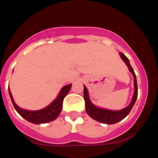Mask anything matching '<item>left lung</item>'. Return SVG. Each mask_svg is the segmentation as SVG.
<instances>
[{"label": "left lung", "instance_id": "8db88e82", "mask_svg": "<svg viewBox=\"0 0 158 158\" xmlns=\"http://www.w3.org/2000/svg\"><path fill=\"white\" fill-rule=\"evenodd\" d=\"M121 58L125 62L126 65L128 66L129 71L132 73L133 76H134V83H135V92H134V96H133L132 101L129 104V106L119 111H110V110L102 109V108H99L97 106H94L91 102L89 101V96H88V91L86 89L85 86H84V98L85 101V110L86 113H88L90 118L95 119L96 121L102 123H106V124H113L116 123L121 121L122 119L125 118L129 112L132 109L133 106L135 103L136 98L138 96V87H137V81H136V76L135 73L134 72V69L129 63V61L128 57L126 56L124 54L120 53Z\"/></svg>", "mask_w": 158, "mask_h": 158}]
</instances>
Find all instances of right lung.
Returning <instances> with one entry per match:
<instances>
[{
    "label": "right lung",
    "instance_id": "right-lung-1",
    "mask_svg": "<svg viewBox=\"0 0 158 158\" xmlns=\"http://www.w3.org/2000/svg\"><path fill=\"white\" fill-rule=\"evenodd\" d=\"M71 86H72V84L64 86L59 93L56 99L52 104H50L48 106L45 107L44 109L38 110V111H28V110H23L20 108L14 102L10 90H9V95L11 96V100H12L14 108L23 118H25L26 120H28L29 122H31L33 123L39 124V123H45L53 121L54 119H56L59 116V114L62 111L63 99L71 89Z\"/></svg>",
    "mask_w": 158,
    "mask_h": 158
}]
</instances>
